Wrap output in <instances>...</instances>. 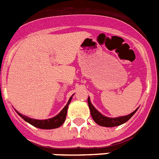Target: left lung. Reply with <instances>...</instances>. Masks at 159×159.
Listing matches in <instances>:
<instances>
[{
  "label": "left lung",
  "mask_w": 159,
  "mask_h": 159,
  "mask_svg": "<svg viewBox=\"0 0 159 159\" xmlns=\"http://www.w3.org/2000/svg\"><path fill=\"white\" fill-rule=\"evenodd\" d=\"M88 104H89V109H90V112H91V115L94 121L100 126H103V127H116V126L121 125V124H124L126 122L129 120L132 116L134 115L136 112L137 109L136 111H134L132 113H131L130 115H126V116H122V117L119 118H108L106 117L104 115H102L101 113L98 112L94 106L92 105L91 102H90V98H88Z\"/></svg>",
  "instance_id": "left-lung-1"
}]
</instances>
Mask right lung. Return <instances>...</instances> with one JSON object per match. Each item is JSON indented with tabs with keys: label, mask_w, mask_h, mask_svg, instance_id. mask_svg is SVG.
Here are the masks:
<instances>
[{
	"label": "right lung",
	"mask_w": 159,
	"mask_h": 159,
	"mask_svg": "<svg viewBox=\"0 0 159 159\" xmlns=\"http://www.w3.org/2000/svg\"><path fill=\"white\" fill-rule=\"evenodd\" d=\"M72 97H70L69 101H68L67 104L66 105V106L62 109V111L59 113L58 115H56L55 117L52 118V119H44V120H38V119H33L31 118H28L27 116L21 115L20 113H18V115L20 116L22 119H23L26 122L29 123L32 126L35 127V128H41V129H53V128H59L60 126L63 124L64 121L66 119V113H67L68 106L70 104V101H71Z\"/></svg>",
	"instance_id": "obj_1"
}]
</instances>
